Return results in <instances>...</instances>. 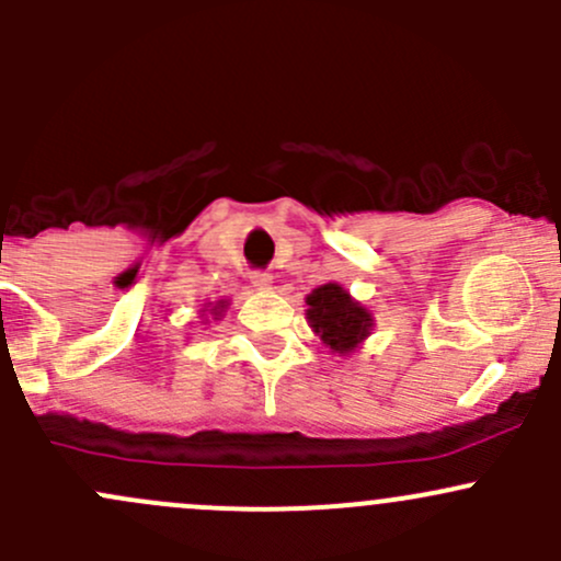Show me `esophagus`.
<instances>
[{
    "label": "esophagus",
    "instance_id": "obj_1",
    "mask_svg": "<svg viewBox=\"0 0 561 561\" xmlns=\"http://www.w3.org/2000/svg\"><path fill=\"white\" fill-rule=\"evenodd\" d=\"M249 282H252V287H257V290H271L274 276H271L268 271H252V274H249Z\"/></svg>",
    "mask_w": 561,
    "mask_h": 561
}]
</instances>
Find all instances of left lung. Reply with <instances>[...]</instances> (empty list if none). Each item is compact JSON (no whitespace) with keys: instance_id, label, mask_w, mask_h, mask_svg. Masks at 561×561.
<instances>
[{"instance_id":"left-lung-1","label":"left lung","mask_w":561,"mask_h":561,"mask_svg":"<svg viewBox=\"0 0 561 561\" xmlns=\"http://www.w3.org/2000/svg\"><path fill=\"white\" fill-rule=\"evenodd\" d=\"M307 320L331 353L350 355L371 333L369 309L360 307L342 285L328 282L307 296Z\"/></svg>"}]
</instances>
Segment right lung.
I'll return each mask as SVG.
<instances>
[{
	"instance_id": "add662e5",
	"label": "right lung",
	"mask_w": 561,
	"mask_h": 561,
	"mask_svg": "<svg viewBox=\"0 0 561 561\" xmlns=\"http://www.w3.org/2000/svg\"><path fill=\"white\" fill-rule=\"evenodd\" d=\"M225 307H228V301H219L217 307H211V314H214V320H219V317H222Z\"/></svg>"
}]
</instances>
